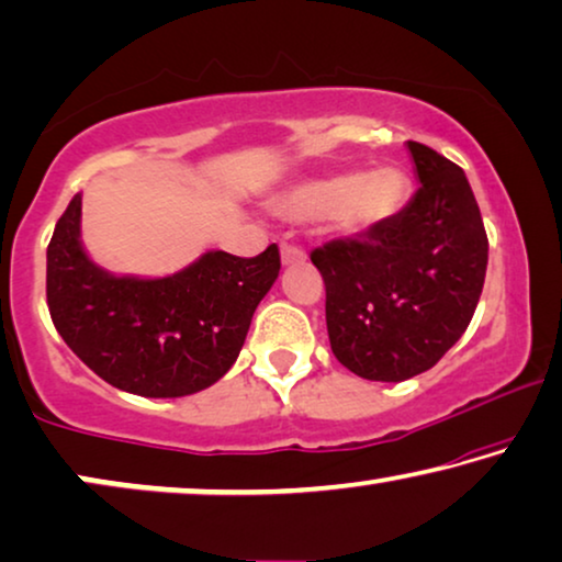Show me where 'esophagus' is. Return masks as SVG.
<instances>
[{
	"label": "esophagus",
	"mask_w": 562,
	"mask_h": 562,
	"mask_svg": "<svg viewBox=\"0 0 562 562\" xmlns=\"http://www.w3.org/2000/svg\"><path fill=\"white\" fill-rule=\"evenodd\" d=\"M281 261L283 266H294L306 261V250L296 243H281Z\"/></svg>",
	"instance_id": "obj_1"
}]
</instances>
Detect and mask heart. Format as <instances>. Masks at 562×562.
I'll return each instance as SVG.
<instances>
[{"mask_svg":"<svg viewBox=\"0 0 562 562\" xmlns=\"http://www.w3.org/2000/svg\"><path fill=\"white\" fill-rule=\"evenodd\" d=\"M405 175L393 167L368 175H335L296 187L283 200V210L294 217L331 215L347 233H362L390 221L405 200Z\"/></svg>","mask_w":562,"mask_h":562,"instance_id":"obj_1","label":"heart"}]
</instances>
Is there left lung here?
Returning <instances> with one entry per match:
<instances>
[{
    "label": "left lung",
    "instance_id": "1",
    "mask_svg": "<svg viewBox=\"0 0 562 562\" xmlns=\"http://www.w3.org/2000/svg\"><path fill=\"white\" fill-rule=\"evenodd\" d=\"M408 149L420 180L408 205L312 250L331 352L364 380L401 382L434 368L467 331L490 261L463 169L426 144Z\"/></svg>",
    "mask_w": 562,
    "mask_h": 562
}]
</instances>
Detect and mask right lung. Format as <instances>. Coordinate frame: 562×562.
<instances>
[{"label":"right lung","instance_id":"1","mask_svg":"<svg viewBox=\"0 0 562 562\" xmlns=\"http://www.w3.org/2000/svg\"><path fill=\"white\" fill-rule=\"evenodd\" d=\"M80 194L47 246V308L72 352L109 385L182 397L238 360L256 306L281 268L279 246L256 258L210 250L167 279L111 276L80 246Z\"/></svg>","mask_w":562,"mask_h":562}]
</instances>
